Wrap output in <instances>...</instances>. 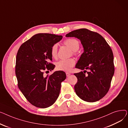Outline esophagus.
<instances>
[{"label":"esophagus","mask_w":128,"mask_h":128,"mask_svg":"<svg viewBox=\"0 0 128 128\" xmlns=\"http://www.w3.org/2000/svg\"><path fill=\"white\" fill-rule=\"evenodd\" d=\"M66 75L67 77H68L70 75V72H66Z\"/></svg>","instance_id":"1"}]
</instances>
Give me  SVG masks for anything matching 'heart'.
Instances as JSON below:
<instances>
[{"mask_svg": "<svg viewBox=\"0 0 128 128\" xmlns=\"http://www.w3.org/2000/svg\"><path fill=\"white\" fill-rule=\"evenodd\" d=\"M64 44L73 51L74 54L79 48L80 44L78 40L74 38H69L64 42ZM51 55L53 58H56L58 56V44H54L51 48ZM75 64V60L73 58L60 60L56 63V68L60 70L70 72Z\"/></svg>", "mask_w": 128, "mask_h": 128, "instance_id": "obj_1", "label": "heart"}]
</instances>
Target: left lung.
Returning a JSON list of instances; mask_svg holds the SVG:
<instances>
[{"instance_id": "1", "label": "left lung", "mask_w": 128, "mask_h": 128, "mask_svg": "<svg viewBox=\"0 0 128 128\" xmlns=\"http://www.w3.org/2000/svg\"><path fill=\"white\" fill-rule=\"evenodd\" d=\"M66 37L79 39L84 50L76 65L84 71L74 74L78 79L76 94L84 101L96 102L108 92L115 71L110 47L99 34L86 28L72 31ZM86 69L90 71L86 75Z\"/></svg>"}]
</instances>
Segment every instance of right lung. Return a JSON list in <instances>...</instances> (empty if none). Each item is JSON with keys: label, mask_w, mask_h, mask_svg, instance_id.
I'll use <instances>...</instances> for the list:
<instances>
[{"label": "right lung", "mask_w": 128, "mask_h": 128, "mask_svg": "<svg viewBox=\"0 0 128 128\" xmlns=\"http://www.w3.org/2000/svg\"><path fill=\"white\" fill-rule=\"evenodd\" d=\"M62 38L51 34H37L24 42L17 53L16 75L18 88L30 104L39 108H46L55 103L61 82L66 78L61 70L49 76L44 75L45 70L54 68L55 65L50 63L51 49Z\"/></svg>", "instance_id": "1"}]
</instances>
